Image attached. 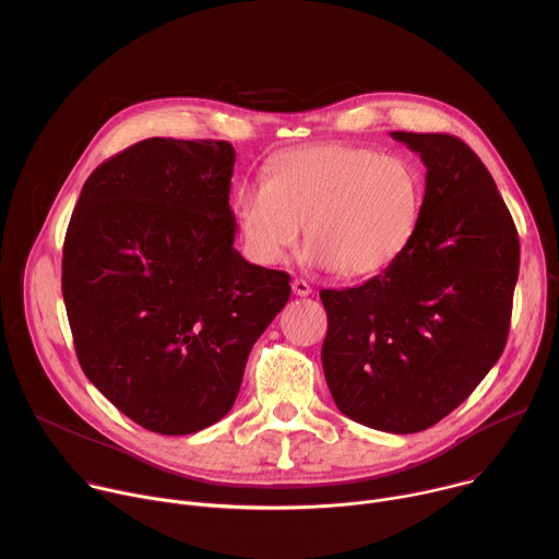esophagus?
Returning a JSON list of instances; mask_svg holds the SVG:
<instances>
[{
    "label": "esophagus",
    "mask_w": 559,
    "mask_h": 559,
    "mask_svg": "<svg viewBox=\"0 0 559 559\" xmlns=\"http://www.w3.org/2000/svg\"><path fill=\"white\" fill-rule=\"evenodd\" d=\"M292 289H294L296 296H309L311 294V287H309V283L305 278H294Z\"/></svg>",
    "instance_id": "obj_1"
}]
</instances>
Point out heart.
Segmentation results:
<instances>
[{
  "label": "heart",
  "mask_w": 559,
  "mask_h": 559,
  "mask_svg": "<svg viewBox=\"0 0 559 559\" xmlns=\"http://www.w3.org/2000/svg\"><path fill=\"white\" fill-rule=\"evenodd\" d=\"M425 190L420 168L407 156L318 143L274 158L263 183L236 192L234 216L257 263H281L305 223L307 263L365 276L409 248Z\"/></svg>",
  "instance_id": "obj_1"
}]
</instances>
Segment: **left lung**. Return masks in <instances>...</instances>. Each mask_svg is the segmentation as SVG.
<instances>
[{
	"instance_id": "1",
	"label": "left lung",
	"mask_w": 559,
	"mask_h": 559,
	"mask_svg": "<svg viewBox=\"0 0 559 559\" xmlns=\"http://www.w3.org/2000/svg\"><path fill=\"white\" fill-rule=\"evenodd\" d=\"M427 168L409 248L358 287L323 289V371L336 407L389 433L433 427L504 352L518 229L485 164L451 134L391 132Z\"/></svg>"
}]
</instances>
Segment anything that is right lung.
I'll return each instance as SVG.
<instances>
[{"mask_svg": "<svg viewBox=\"0 0 559 559\" xmlns=\"http://www.w3.org/2000/svg\"><path fill=\"white\" fill-rule=\"evenodd\" d=\"M227 141L152 136L84 183L61 292L79 365L147 431L188 436L234 405L289 274L234 250Z\"/></svg>", "mask_w": 559, "mask_h": 559, "instance_id": "1", "label": "right lung"}]
</instances>
